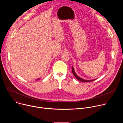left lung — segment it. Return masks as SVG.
Wrapping results in <instances>:
<instances>
[{"label": "left lung", "mask_w": 123, "mask_h": 123, "mask_svg": "<svg viewBox=\"0 0 123 123\" xmlns=\"http://www.w3.org/2000/svg\"><path fill=\"white\" fill-rule=\"evenodd\" d=\"M72 72L74 75V76L75 77V78L78 79V80L80 81H82V82H91V81H94V80H95L96 79H92V80H85V79H84L80 77H79L77 74H76V73L74 71V67L72 66Z\"/></svg>", "instance_id": "obj_1"}]
</instances>
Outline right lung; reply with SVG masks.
<instances>
[{"instance_id": "1", "label": "right lung", "mask_w": 123, "mask_h": 123, "mask_svg": "<svg viewBox=\"0 0 123 123\" xmlns=\"http://www.w3.org/2000/svg\"><path fill=\"white\" fill-rule=\"evenodd\" d=\"M40 79V78H38V79H37V80H36V81H37V80H39Z\"/></svg>"}]
</instances>
